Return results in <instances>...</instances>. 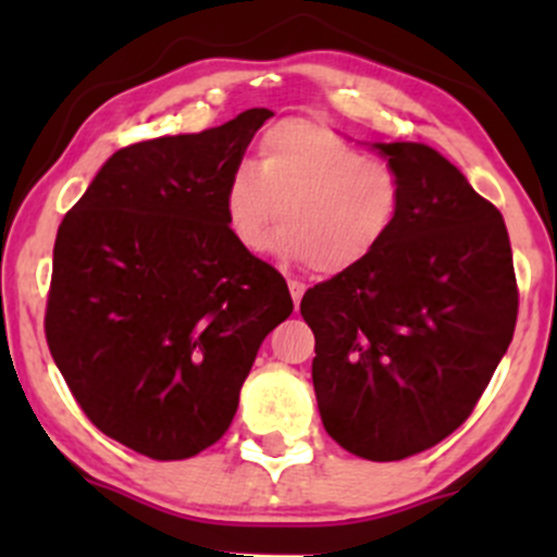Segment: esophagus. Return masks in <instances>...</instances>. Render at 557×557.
<instances>
[{
  "label": "esophagus",
  "mask_w": 557,
  "mask_h": 557,
  "mask_svg": "<svg viewBox=\"0 0 557 557\" xmlns=\"http://www.w3.org/2000/svg\"><path fill=\"white\" fill-rule=\"evenodd\" d=\"M288 290H290V299H294V307H299L301 296H305V283H299V280H288Z\"/></svg>",
  "instance_id": "34e87169"
}]
</instances>
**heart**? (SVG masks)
I'll return each mask as SVG.
<instances>
[{
	"label": "heart",
	"instance_id": "1",
	"mask_svg": "<svg viewBox=\"0 0 557 557\" xmlns=\"http://www.w3.org/2000/svg\"><path fill=\"white\" fill-rule=\"evenodd\" d=\"M404 207L401 174L387 161L312 121L274 123L258 166L239 164L223 185V218L243 250H261L280 218L274 247L294 263L345 274L391 237Z\"/></svg>",
	"mask_w": 557,
	"mask_h": 557
}]
</instances>
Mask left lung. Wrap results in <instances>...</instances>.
<instances>
[{
  "label": "left lung",
  "mask_w": 557,
  "mask_h": 557,
  "mask_svg": "<svg viewBox=\"0 0 557 557\" xmlns=\"http://www.w3.org/2000/svg\"><path fill=\"white\" fill-rule=\"evenodd\" d=\"M401 174L391 237L314 285L312 385L334 442L367 460L440 445L471 414L507 352L518 283L504 218L423 143H372Z\"/></svg>",
  "instance_id": "8db88e82"
}]
</instances>
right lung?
Returning <instances> with one entry per match:
<instances>
[{
  "label": "right lung",
  "mask_w": 557,
  "mask_h": 557,
  "mask_svg": "<svg viewBox=\"0 0 557 557\" xmlns=\"http://www.w3.org/2000/svg\"><path fill=\"white\" fill-rule=\"evenodd\" d=\"M272 115L121 148L55 234L50 356L88 420L134 453L215 445L263 336L294 312L283 274L223 218V185Z\"/></svg>",
  "instance_id": "add662e5"
}]
</instances>
